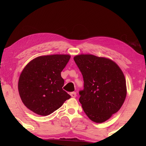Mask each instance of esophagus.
I'll use <instances>...</instances> for the list:
<instances>
[{
	"mask_svg": "<svg viewBox=\"0 0 146 146\" xmlns=\"http://www.w3.org/2000/svg\"><path fill=\"white\" fill-rule=\"evenodd\" d=\"M70 95H71V97H73V98H75V97H76V92H71V93H70Z\"/></svg>",
	"mask_w": 146,
	"mask_h": 146,
	"instance_id": "esophagus-1",
	"label": "esophagus"
}]
</instances>
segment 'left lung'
Masks as SVG:
<instances>
[{
  "instance_id": "1",
  "label": "left lung",
  "mask_w": 146,
  "mask_h": 146,
  "mask_svg": "<svg viewBox=\"0 0 146 146\" xmlns=\"http://www.w3.org/2000/svg\"><path fill=\"white\" fill-rule=\"evenodd\" d=\"M74 61L83 75L84 86L79 101L92 121L102 123L120 110L126 97L125 76L109 59L81 54Z\"/></svg>"
}]
</instances>
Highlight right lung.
<instances>
[{
	"mask_svg": "<svg viewBox=\"0 0 146 146\" xmlns=\"http://www.w3.org/2000/svg\"><path fill=\"white\" fill-rule=\"evenodd\" d=\"M70 58L66 54L42 56L26 65L20 75L18 90L27 108L40 115H48L71 97L63 90L64 81L61 76Z\"/></svg>",
	"mask_w": 146,
	"mask_h": 146,
	"instance_id": "obj_1",
	"label": "right lung"
}]
</instances>
